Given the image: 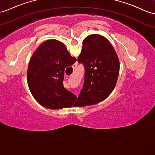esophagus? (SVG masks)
Returning a JSON list of instances; mask_svg holds the SVG:
<instances>
[{
	"label": "esophagus",
	"mask_w": 155,
	"mask_h": 155,
	"mask_svg": "<svg viewBox=\"0 0 155 155\" xmlns=\"http://www.w3.org/2000/svg\"><path fill=\"white\" fill-rule=\"evenodd\" d=\"M76 66H77V64H74V65L72 66V68H73L74 69H75V68H76Z\"/></svg>",
	"instance_id": "1"
}]
</instances>
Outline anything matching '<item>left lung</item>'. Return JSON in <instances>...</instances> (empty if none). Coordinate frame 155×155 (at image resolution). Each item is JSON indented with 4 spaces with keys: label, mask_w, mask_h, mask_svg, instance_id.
<instances>
[{
    "label": "left lung",
    "mask_w": 155,
    "mask_h": 155,
    "mask_svg": "<svg viewBox=\"0 0 155 155\" xmlns=\"http://www.w3.org/2000/svg\"><path fill=\"white\" fill-rule=\"evenodd\" d=\"M78 61L84 66L85 79L75 106H90L106 99L115 87L120 71L119 59L111 43L101 35L87 36Z\"/></svg>",
    "instance_id": "left-lung-1"
}]
</instances>
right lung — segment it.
Returning a JSON list of instances; mask_svg holds the SVG:
<instances>
[{
	"label": "right lung",
	"mask_w": 155,
	"mask_h": 155,
	"mask_svg": "<svg viewBox=\"0 0 155 155\" xmlns=\"http://www.w3.org/2000/svg\"><path fill=\"white\" fill-rule=\"evenodd\" d=\"M76 60L58 40L45 41L37 48L29 63L27 79L30 91L41 106L53 110L72 106L76 96L64 87V72Z\"/></svg>",
	"instance_id": "add662e5"
}]
</instances>
